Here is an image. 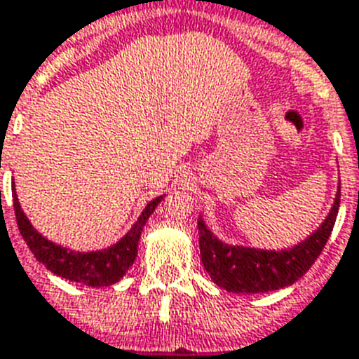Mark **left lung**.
Segmentation results:
<instances>
[{"mask_svg":"<svg viewBox=\"0 0 359 359\" xmlns=\"http://www.w3.org/2000/svg\"><path fill=\"white\" fill-rule=\"evenodd\" d=\"M339 194L341 191L338 189L332 210L323 224L306 241L281 252L224 245L198 217V245L206 272L219 287L236 294L279 290L296 283L309 272L327 245L339 210Z\"/></svg>","mask_w":359,"mask_h":359,"instance_id":"obj_1","label":"left lung"}]
</instances>
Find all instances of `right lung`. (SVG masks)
<instances>
[{"mask_svg": "<svg viewBox=\"0 0 359 359\" xmlns=\"http://www.w3.org/2000/svg\"><path fill=\"white\" fill-rule=\"evenodd\" d=\"M12 197H14V213H16L18 228H20L21 237L25 239L27 246L31 248L34 257L56 276L65 277L69 281L83 283L87 287H109L113 283L120 281V277L126 276V272L137 257L138 239H140V233L144 230V224L156 208V204L161 203V197L153 198L151 203L146 206L142 215L138 217L133 228L114 246L102 250V252L82 254V252H72V250L54 245L45 237H41L32 228L25 213L21 212L16 194Z\"/></svg>", "mask_w": 359, "mask_h": 359, "instance_id": "right-lung-1", "label": "right lung"}]
</instances>
